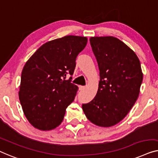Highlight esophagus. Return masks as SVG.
<instances>
[{
	"mask_svg": "<svg viewBox=\"0 0 158 158\" xmlns=\"http://www.w3.org/2000/svg\"><path fill=\"white\" fill-rule=\"evenodd\" d=\"M79 90H84V89H85V86H79Z\"/></svg>",
	"mask_w": 158,
	"mask_h": 158,
	"instance_id": "1",
	"label": "esophagus"
}]
</instances>
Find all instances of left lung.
I'll return each instance as SVG.
<instances>
[{
    "label": "left lung",
    "mask_w": 158,
    "mask_h": 158,
    "mask_svg": "<svg viewBox=\"0 0 158 158\" xmlns=\"http://www.w3.org/2000/svg\"><path fill=\"white\" fill-rule=\"evenodd\" d=\"M89 41L100 80L96 96L82 104V109L90 122L107 127L119 123L130 112L138 97L143 75L138 57L120 40L92 37Z\"/></svg>",
    "instance_id": "1"
}]
</instances>
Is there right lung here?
Segmentation results:
<instances>
[{"label":"right lung","mask_w":158,"mask_h":158,"mask_svg":"<svg viewBox=\"0 0 158 158\" xmlns=\"http://www.w3.org/2000/svg\"><path fill=\"white\" fill-rule=\"evenodd\" d=\"M86 37L66 35L42 45L26 62L21 73L19 99L24 114L41 130L56 128L66 109L74 100L78 87L72 83L78 54Z\"/></svg>","instance_id":"obj_1"}]
</instances>
